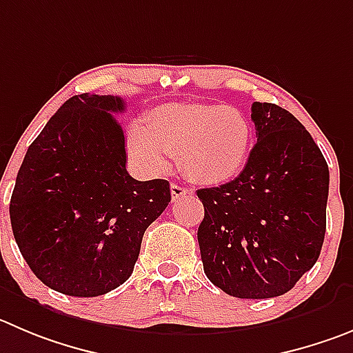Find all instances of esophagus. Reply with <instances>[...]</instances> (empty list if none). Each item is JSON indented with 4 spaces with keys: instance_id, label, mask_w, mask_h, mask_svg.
I'll return each instance as SVG.
<instances>
[{
    "instance_id": "34e87169",
    "label": "esophagus",
    "mask_w": 353,
    "mask_h": 353,
    "mask_svg": "<svg viewBox=\"0 0 353 353\" xmlns=\"http://www.w3.org/2000/svg\"><path fill=\"white\" fill-rule=\"evenodd\" d=\"M190 193H192V190H190V188H184V186H181V184H176V183L170 184V195H172V200L181 199L183 195H190Z\"/></svg>"
}]
</instances>
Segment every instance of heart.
<instances>
[{
  "label": "heart",
  "instance_id": "1",
  "mask_svg": "<svg viewBox=\"0 0 353 353\" xmlns=\"http://www.w3.org/2000/svg\"><path fill=\"white\" fill-rule=\"evenodd\" d=\"M252 127L245 114L225 104L172 102L161 104L132 123L127 148L148 172L165 169L177 151L181 169L199 183L232 179L245 165Z\"/></svg>",
  "mask_w": 353,
  "mask_h": 353
}]
</instances>
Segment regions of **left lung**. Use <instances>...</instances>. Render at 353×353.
Here are the masks:
<instances>
[{"label": "left lung", "mask_w": 353, "mask_h": 353, "mask_svg": "<svg viewBox=\"0 0 353 353\" xmlns=\"http://www.w3.org/2000/svg\"><path fill=\"white\" fill-rule=\"evenodd\" d=\"M258 143L239 177L203 188L199 245L207 279L230 296L265 299L294 288L321 254L329 169L289 111L254 102Z\"/></svg>", "instance_id": "left-lung-1"}]
</instances>
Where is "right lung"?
<instances>
[{"mask_svg":"<svg viewBox=\"0 0 353 353\" xmlns=\"http://www.w3.org/2000/svg\"><path fill=\"white\" fill-rule=\"evenodd\" d=\"M117 95L80 94L32 141L10 200L21 254L54 291L92 298L134 272L148 226L170 202L165 179L137 181L125 169Z\"/></svg>","mask_w":353,"mask_h":353,"instance_id":"1","label":"right lung"}]
</instances>
